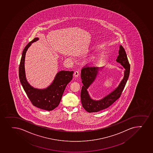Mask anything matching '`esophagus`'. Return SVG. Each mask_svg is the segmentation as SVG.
I'll return each mask as SVG.
<instances>
[{
	"instance_id": "1",
	"label": "esophagus",
	"mask_w": 153,
	"mask_h": 153,
	"mask_svg": "<svg viewBox=\"0 0 153 153\" xmlns=\"http://www.w3.org/2000/svg\"><path fill=\"white\" fill-rule=\"evenodd\" d=\"M74 75L75 77H78V76L79 75V73L78 71H75V72H74Z\"/></svg>"
}]
</instances>
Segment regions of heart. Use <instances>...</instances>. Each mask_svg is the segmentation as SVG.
<instances>
[{
	"mask_svg": "<svg viewBox=\"0 0 153 153\" xmlns=\"http://www.w3.org/2000/svg\"><path fill=\"white\" fill-rule=\"evenodd\" d=\"M97 59L96 58H92L91 59L89 62L90 63H91V64H95V63L97 62Z\"/></svg>",
	"mask_w": 153,
	"mask_h": 153,
	"instance_id": "heart-1",
	"label": "heart"
}]
</instances>
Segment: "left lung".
I'll return each mask as SVG.
<instances>
[{"label": "left lung", "instance_id": "left-lung-1", "mask_svg": "<svg viewBox=\"0 0 153 153\" xmlns=\"http://www.w3.org/2000/svg\"><path fill=\"white\" fill-rule=\"evenodd\" d=\"M118 53L116 61L120 63L125 69L123 78L118 86L102 99L99 100L92 99L89 95L87 89L95 80L99 74V71H101L103 67L100 68L86 67H83L81 70V78L83 85L82 86L81 91V100L82 106L87 112L92 113L102 110L112 105L120 97L129 76L130 65L125 49L121 45L119 47Z\"/></svg>", "mask_w": 153, "mask_h": 153}]
</instances>
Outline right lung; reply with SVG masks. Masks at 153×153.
I'll return each instance as SVG.
<instances>
[{"mask_svg":"<svg viewBox=\"0 0 153 153\" xmlns=\"http://www.w3.org/2000/svg\"><path fill=\"white\" fill-rule=\"evenodd\" d=\"M35 38L30 42L23 50L20 62L19 75L20 82L32 104L38 108L47 111L53 110L61 102L66 86L72 79L73 71H60L57 73L54 80L46 88H36L32 86L27 80L25 70L26 53L32 43L38 41Z\"/></svg>","mask_w":153,"mask_h":153,"instance_id":"1","label":"right lung"}]
</instances>
